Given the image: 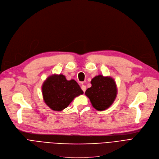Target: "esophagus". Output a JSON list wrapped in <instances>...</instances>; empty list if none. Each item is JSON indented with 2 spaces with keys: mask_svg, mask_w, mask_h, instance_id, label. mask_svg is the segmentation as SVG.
Listing matches in <instances>:
<instances>
[{
  "mask_svg": "<svg viewBox=\"0 0 159 159\" xmlns=\"http://www.w3.org/2000/svg\"><path fill=\"white\" fill-rule=\"evenodd\" d=\"M81 89H82V90L83 91V92L84 93V92L86 91V86L82 85V86H81Z\"/></svg>",
  "mask_w": 159,
  "mask_h": 159,
  "instance_id": "obj_1",
  "label": "esophagus"
}]
</instances>
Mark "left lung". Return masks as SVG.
Returning <instances> with one entry per match:
<instances>
[{"label":"left lung","instance_id":"obj_1","mask_svg":"<svg viewBox=\"0 0 159 159\" xmlns=\"http://www.w3.org/2000/svg\"><path fill=\"white\" fill-rule=\"evenodd\" d=\"M91 87L87 89L85 94L89 98L93 107L98 111L108 109L117 95V86L111 77L102 75L94 77L91 81Z\"/></svg>","mask_w":159,"mask_h":159}]
</instances>
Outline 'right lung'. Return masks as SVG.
<instances>
[{
  "instance_id": "obj_1",
  "label": "right lung",
  "mask_w": 159,
  "mask_h": 159,
  "mask_svg": "<svg viewBox=\"0 0 159 159\" xmlns=\"http://www.w3.org/2000/svg\"><path fill=\"white\" fill-rule=\"evenodd\" d=\"M83 93L75 80H68L62 74L49 76L42 85L43 100L53 111L65 109L74 98Z\"/></svg>"
}]
</instances>
